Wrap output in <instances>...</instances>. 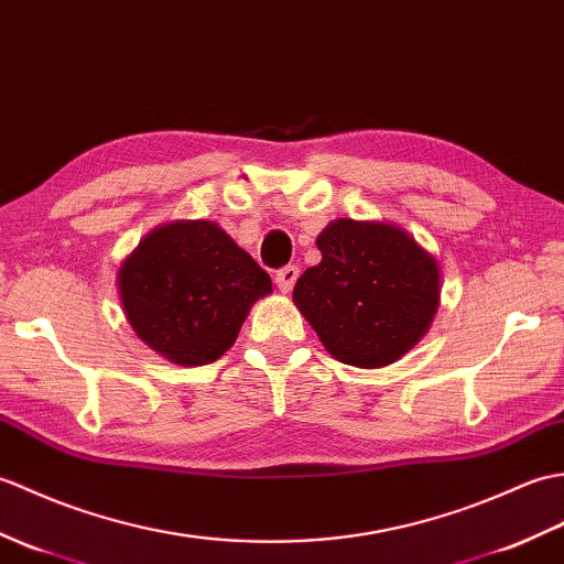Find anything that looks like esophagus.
I'll use <instances>...</instances> for the list:
<instances>
[{
    "label": "esophagus",
    "instance_id": "34e87169",
    "mask_svg": "<svg viewBox=\"0 0 564 564\" xmlns=\"http://www.w3.org/2000/svg\"><path fill=\"white\" fill-rule=\"evenodd\" d=\"M296 280H299V268L296 265H284L278 272H274V282H278L282 292H292V286L296 284Z\"/></svg>",
    "mask_w": 564,
    "mask_h": 564
}]
</instances>
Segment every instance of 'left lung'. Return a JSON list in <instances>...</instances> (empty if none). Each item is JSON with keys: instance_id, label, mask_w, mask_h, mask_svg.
I'll return each mask as SVG.
<instances>
[{"instance_id": "obj_1", "label": "left lung", "mask_w": 564, "mask_h": 564, "mask_svg": "<svg viewBox=\"0 0 564 564\" xmlns=\"http://www.w3.org/2000/svg\"><path fill=\"white\" fill-rule=\"evenodd\" d=\"M316 246L323 258L299 278L294 304L335 359L386 367L427 333L440 304V268L410 234L337 219Z\"/></svg>"}]
</instances>
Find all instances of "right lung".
<instances>
[{
	"label": "right lung",
	"mask_w": 564,
	"mask_h": 564,
	"mask_svg": "<svg viewBox=\"0 0 564 564\" xmlns=\"http://www.w3.org/2000/svg\"><path fill=\"white\" fill-rule=\"evenodd\" d=\"M120 299L132 330L159 355L203 367L234 345L270 274L212 221L152 231L122 262Z\"/></svg>",
	"instance_id": "right-lung-1"
}]
</instances>
